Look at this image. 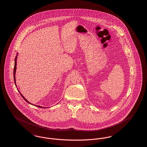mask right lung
<instances>
[{
	"label": "right lung",
	"mask_w": 147,
	"mask_h": 147,
	"mask_svg": "<svg viewBox=\"0 0 147 147\" xmlns=\"http://www.w3.org/2000/svg\"><path fill=\"white\" fill-rule=\"evenodd\" d=\"M16 58H17V56L16 57V58H15V65H14V69H13V79H14V82H15V85H16V80H15V72H16ZM20 94L21 95V96L23 97V98H24V100H25L27 103H30V104H31L30 102H29L27 100H26L24 97V96H23V95L21 94L20 92ZM35 106V105H34ZM36 107H39V108H44L45 107H41V106H36Z\"/></svg>",
	"instance_id": "1"
}]
</instances>
